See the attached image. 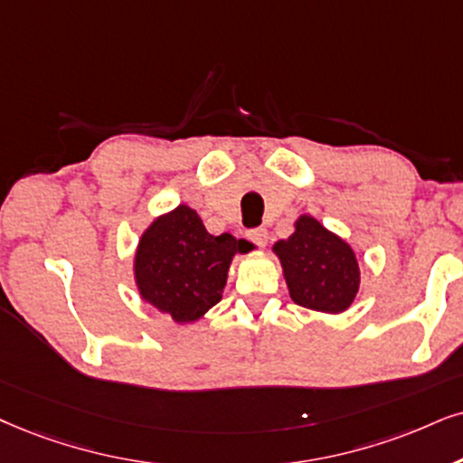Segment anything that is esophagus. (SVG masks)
<instances>
[{"label": "esophagus", "mask_w": 463, "mask_h": 463, "mask_svg": "<svg viewBox=\"0 0 463 463\" xmlns=\"http://www.w3.org/2000/svg\"><path fill=\"white\" fill-rule=\"evenodd\" d=\"M248 239L251 243L265 248V245H267V231H265V228H251V231H248Z\"/></svg>", "instance_id": "obj_1"}]
</instances>
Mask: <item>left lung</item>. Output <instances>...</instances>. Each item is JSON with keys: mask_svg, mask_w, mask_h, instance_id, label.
<instances>
[{"mask_svg": "<svg viewBox=\"0 0 463 463\" xmlns=\"http://www.w3.org/2000/svg\"><path fill=\"white\" fill-rule=\"evenodd\" d=\"M282 262L290 299L326 314L346 312L361 284L359 262L350 245L312 215L295 222V232L273 245Z\"/></svg>", "mask_w": 463, "mask_h": 463, "instance_id": "1", "label": "left lung"}]
</instances>
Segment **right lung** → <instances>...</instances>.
<instances>
[{"label":"right lung","mask_w":463,"mask_h":463,"mask_svg":"<svg viewBox=\"0 0 463 463\" xmlns=\"http://www.w3.org/2000/svg\"><path fill=\"white\" fill-rule=\"evenodd\" d=\"M245 251L248 241L212 235L194 209L179 204L140 235L134 256L140 299L175 323H194L222 299L232 256Z\"/></svg>","instance_id":"right-lung-1"}]
</instances>
